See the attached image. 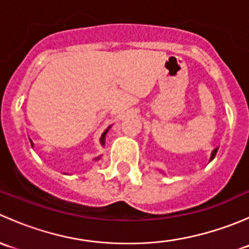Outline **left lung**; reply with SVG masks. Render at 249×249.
<instances>
[{
    "instance_id": "left-lung-1",
    "label": "left lung",
    "mask_w": 249,
    "mask_h": 249,
    "mask_svg": "<svg viewBox=\"0 0 249 249\" xmlns=\"http://www.w3.org/2000/svg\"><path fill=\"white\" fill-rule=\"evenodd\" d=\"M217 150H218V148H214V149L212 150V153H211V158H210V161H212L213 159H214V157H215V154H217Z\"/></svg>"
}]
</instances>
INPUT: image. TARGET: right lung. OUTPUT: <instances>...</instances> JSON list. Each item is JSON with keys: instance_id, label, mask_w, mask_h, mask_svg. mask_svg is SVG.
Listing matches in <instances>:
<instances>
[{"instance_id": "add662e5", "label": "right lung", "mask_w": 249, "mask_h": 249, "mask_svg": "<svg viewBox=\"0 0 249 249\" xmlns=\"http://www.w3.org/2000/svg\"><path fill=\"white\" fill-rule=\"evenodd\" d=\"M107 131H108V129H107L106 131H105L104 134H102L101 139H100V142H101L102 147H105V140H106V134H107ZM30 142H31V141H30ZM31 145H34V143H32V142H31ZM101 157H102V155H99V157L94 158V160H95V161H97V160H100V159H101Z\"/></svg>"}]
</instances>
